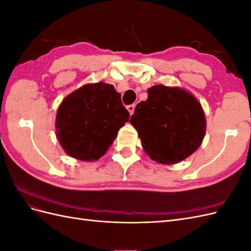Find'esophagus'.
<instances>
[{
  "label": "esophagus",
  "mask_w": 251,
  "mask_h": 251,
  "mask_svg": "<svg viewBox=\"0 0 251 251\" xmlns=\"http://www.w3.org/2000/svg\"><path fill=\"white\" fill-rule=\"evenodd\" d=\"M126 109H127V111L130 112V114L132 115V114L134 113V110H135V104H128L127 107H126Z\"/></svg>",
  "instance_id": "obj_1"
}]
</instances>
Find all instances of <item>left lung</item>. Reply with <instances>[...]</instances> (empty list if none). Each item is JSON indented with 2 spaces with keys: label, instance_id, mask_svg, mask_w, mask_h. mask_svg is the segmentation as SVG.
<instances>
[{
  "label": "left lung",
  "instance_id": "8db88e82",
  "mask_svg": "<svg viewBox=\"0 0 251 251\" xmlns=\"http://www.w3.org/2000/svg\"><path fill=\"white\" fill-rule=\"evenodd\" d=\"M148 94L130 120L143 150L161 164L184 160L199 149L205 135L206 120L200 102L177 87L153 86Z\"/></svg>",
  "mask_w": 251,
  "mask_h": 251
}]
</instances>
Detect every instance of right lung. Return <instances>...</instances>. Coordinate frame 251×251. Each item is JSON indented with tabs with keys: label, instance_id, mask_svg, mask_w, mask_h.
Listing matches in <instances>:
<instances>
[{
	"label": "right lung",
	"instance_id": "right-lung-1",
	"mask_svg": "<svg viewBox=\"0 0 251 251\" xmlns=\"http://www.w3.org/2000/svg\"><path fill=\"white\" fill-rule=\"evenodd\" d=\"M130 113L113 85L89 83L75 90L56 113V137L66 153L82 161L104 155Z\"/></svg>",
	"mask_w": 251,
	"mask_h": 251
}]
</instances>
